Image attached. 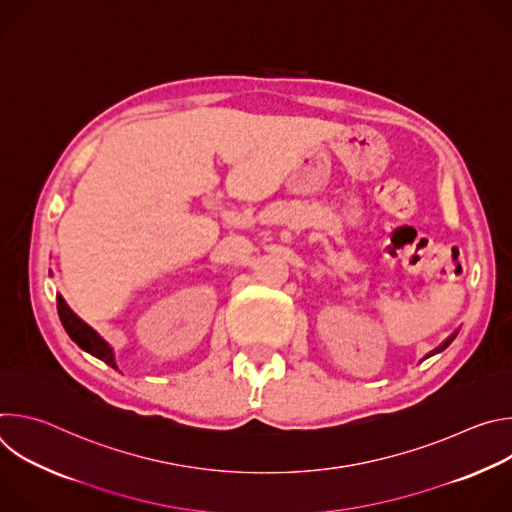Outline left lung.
<instances>
[{
  "label": "left lung",
  "mask_w": 512,
  "mask_h": 512,
  "mask_svg": "<svg viewBox=\"0 0 512 512\" xmlns=\"http://www.w3.org/2000/svg\"><path fill=\"white\" fill-rule=\"evenodd\" d=\"M448 344H450V342H448V340H446V342H444V344H442V346H437V348H435V350H444V348H446V346H448Z\"/></svg>",
  "instance_id": "obj_1"
}]
</instances>
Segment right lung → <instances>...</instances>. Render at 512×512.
Here are the masks:
<instances>
[{"label": "right lung", "instance_id": "add662e5", "mask_svg": "<svg viewBox=\"0 0 512 512\" xmlns=\"http://www.w3.org/2000/svg\"><path fill=\"white\" fill-rule=\"evenodd\" d=\"M56 302H58V316H60V322H62L66 334H68L72 340H75L85 352L97 356L99 360L107 362L109 367L117 369L115 356H113V348H111L89 324H85L75 312H72V310L68 308V304L64 302L62 296H56Z\"/></svg>", "mask_w": 512, "mask_h": 512}]
</instances>
